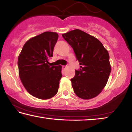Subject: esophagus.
<instances>
[{
	"label": "esophagus",
	"mask_w": 132,
	"mask_h": 132,
	"mask_svg": "<svg viewBox=\"0 0 132 132\" xmlns=\"http://www.w3.org/2000/svg\"><path fill=\"white\" fill-rule=\"evenodd\" d=\"M66 68V66H62V69H65Z\"/></svg>",
	"instance_id": "34e87169"
}]
</instances>
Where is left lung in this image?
Masks as SVG:
<instances>
[{
  "label": "left lung",
  "instance_id": "obj_1",
  "mask_svg": "<svg viewBox=\"0 0 132 132\" xmlns=\"http://www.w3.org/2000/svg\"><path fill=\"white\" fill-rule=\"evenodd\" d=\"M62 37L73 49L80 65L71 79L75 93L84 100L95 97L105 87L111 73L108 51L96 38L77 29Z\"/></svg>",
  "mask_w": 132,
  "mask_h": 132
}]
</instances>
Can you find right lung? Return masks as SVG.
Masks as SVG:
<instances>
[{
    "label": "right lung",
    "instance_id": "right-lung-1",
    "mask_svg": "<svg viewBox=\"0 0 132 132\" xmlns=\"http://www.w3.org/2000/svg\"><path fill=\"white\" fill-rule=\"evenodd\" d=\"M57 39L56 32L42 33L26 42L18 57L22 83L31 95L39 99H50L59 88L62 66L48 64Z\"/></svg>",
    "mask_w": 132,
    "mask_h": 132
}]
</instances>
